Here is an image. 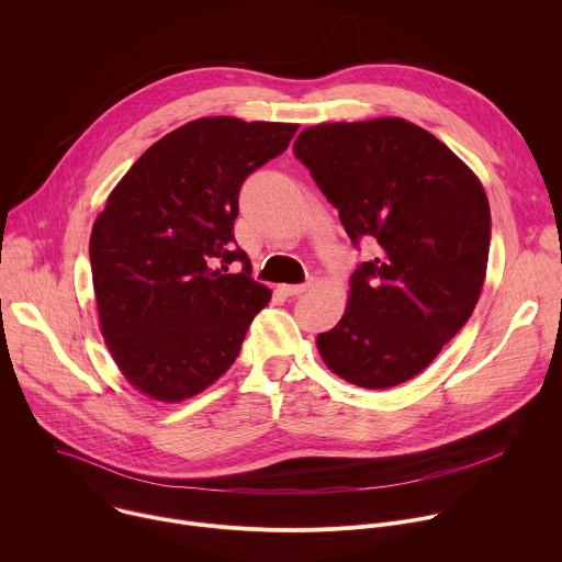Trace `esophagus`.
Instances as JSON below:
<instances>
[{
	"label": "esophagus",
	"instance_id": "esophagus-1",
	"mask_svg": "<svg viewBox=\"0 0 562 562\" xmlns=\"http://www.w3.org/2000/svg\"><path fill=\"white\" fill-rule=\"evenodd\" d=\"M310 285H312V283H299V285H279V290H281L283 294H288V296H299V294L307 292V290H310Z\"/></svg>",
	"mask_w": 562,
	"mask_h": 562
}]
</instances>
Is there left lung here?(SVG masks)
<instances>
[{
  "label": "left lung",
  "instance_id": "left-lung-1",
  "mask_svg": "<svg viewBox=\"0 0 562 562\" xmlns=\"http://www.w3.org/2000/svg\"><path fill=\"white\" fill-rule=\"evenodd\" d=\"M294 155L376 257L350 277L348 305L316 348L336 376L385 390L420 374L472 316L490 255L481 179L442 142L401 117L305 128Z\"/></svg>",
  "mask_w": 562,
  "mask_h": 562
}]
</instances>
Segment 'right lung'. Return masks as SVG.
Masks as SVG:
<instances>
[{
  "instance_id": "obj_1",
  "label": "right lung",
  "mask_w": 562,
  "mask_h": 562,
  "mask_svg": "<svg viewBox=\"0 0 562 562\" xmlns=\"http://www.w3.org/2000/svg\"><path fill=\"white\" fill-rule=\"evenodd\" d=\"M296 124L201 117L153 144L112 188L90 233L105 348L144 396L179 403L226 372L272 296L235 248L239 190ZM241 260L223 276L213 263Z\"/></svg>"
}]
</instances>
